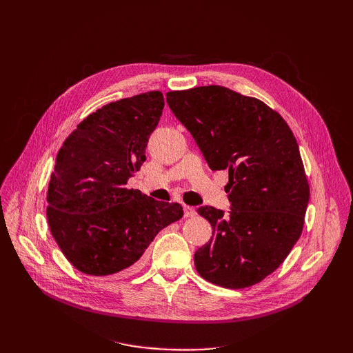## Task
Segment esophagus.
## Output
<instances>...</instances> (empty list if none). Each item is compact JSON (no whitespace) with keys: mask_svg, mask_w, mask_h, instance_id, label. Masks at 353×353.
Instances as JSON below:
<instances>
[{"mask_svg":"<svg viewBox=\"0 0 353 353\" xmlns=\"http://www.w3.org/2000/svg\"><path fill=\"white\" fill-rule=\"evenodd\" d=\"M194 215H196V209L185 205V206H184V216H185V218H191V216H194Z\"/></svg>","mask_w":353,"mask_h":353,"instance_id":"obj_1","label":"esophagus"}]
</instances>
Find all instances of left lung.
Returning <instances> with one entry per match:
<instances>
[{
	"instance_id": "obj_1",
	"label": "left lung",
	"mask_w": 353,
	"mask_h": 353,
	"mask_svg": "<svg viewBox=\"0 0 353 353\" xmlns=\"http://www.w3.org/2000/svg\"><path fill=\"white\" fill-rule=\"evenodd\" d=\"M212 170H228L230 213L197 209L213 228L194 253L203 279L227 288L261 283L284 262L303 230L309 184L285 121L263 101L219 85L166 94Z\"/></svg>"
}]
</instances>
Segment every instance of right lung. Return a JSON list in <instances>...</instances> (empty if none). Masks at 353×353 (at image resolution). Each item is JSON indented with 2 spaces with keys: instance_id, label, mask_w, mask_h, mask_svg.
Returning a JSON list of instances; mask_svg holds the SVG:
<instances>
[{
  "instance_id": "right-lung-1",
  "label": "right lung",
  "mask_w": 353,
  "mask_h": 353,
  "mask_svg": "<svg viewBox=\"0 0 353 353\" xmlns=\"http://www.w3.org/2000/svg\"><path fill=\"white\" fill-rule=\"evenodd\" d=\"M163 105L160 91L105 104L85 117L57 153L47 219L63 254L83 274L135 270L157 232L184 215L179 203L126 187L145 160Z\"/></svg>"
}]
</instances>
